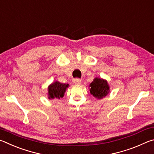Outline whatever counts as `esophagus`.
Masks as SVG:
<instances>
[{"instance_id":"esophagus-1","label":"esophagus","mask_w":154,"mask_h":154,"mask_svg":"<svg viewBox=\"0 0 154 154\" xmlns=\"http://www.w3.org/2000/svg\"><path fill=\"white\" fill-rule=\"evenodd\" d=\"M72 83H73L74 84H76V85L80 84V83H82V80H81L80 79H74L73 80H72Z\"/></svg>"}]
</instances>
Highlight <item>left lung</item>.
Instances as JSON below:
<instances>
[{
  "instance_id": "8db88e82",
  "label": "left lung",
  "mask_w": 154,
  "mask_h": 154,
  "mask_svg": "<svg viewBox=\"0 0 154 154\" xmlns=\"http://www.w3.org/2000/svg\"><path fill=\"white\" fill-rule=\"evenodd\" d=\"M90 92L96 99H103L110 92L108 82L102 78L96 77L89 85Z\"/></svg>"
}]
</instances>
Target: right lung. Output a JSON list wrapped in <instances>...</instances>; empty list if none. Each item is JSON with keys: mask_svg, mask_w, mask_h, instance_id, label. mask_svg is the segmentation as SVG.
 Returning <instances> with one entry per match:
<instances>
[{"mask_svg": "<svg viewBox=\"0 0 154 154\" xmlns=\"http://www.w3.org/2000/svg\"><path fill=\"white\" fill-rule=\"evenodd\" d=\"M69 86V84L60 83L55 81L49 85L48 88V97L49 100L51 99H60L63 98L66 90Z\"/></svg>", "mask_w": 154, "mask_h": 154, "instance_id": "add662e5", "label": "right lung"}]
</instances>
